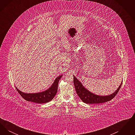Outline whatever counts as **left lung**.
I'll list each match as a JSON object with an SVG mask.
<instances>
[{
  "label": "left lung",
  "mask_w": 135,
  "mask_h": 135,
  "mask_svg": "<svg viewBox=\"0 0 135 135\" xmlns=\"http://www.w3.org/2000/svg\"><path fill=\"white\" fill-rule=\"evenodd\" d=\"M73 82L76 93L83 102L86 104H99L111 100L115 96L122 84V81L115 91L110 95L100 96L92 93L84 88L83 84L73 75Z\"/></svg>",
  "instance_id": "1"
}]
</instances>
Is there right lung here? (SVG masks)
Listing matches in <instances>:
<instances>
[{"mask_svg": "<svg viewBox=\"0 0 135 135\" xmlns=\"http://www.w3.org/2000/svg\"><path fill=\"white\" fill-rule=\"evenodd\" d=\"M62 76L63 75H59L55 79L50 88L42 92L28 94L20 91L17 87L16 88L21 96L27 101L38 104L47 103L52 100L56 95L58 90V83Z\"/></svg>", "mask_w": 135, "mask_h": 135, "instance_id": "add662e5", "label": "right lung"}]
</instances>
